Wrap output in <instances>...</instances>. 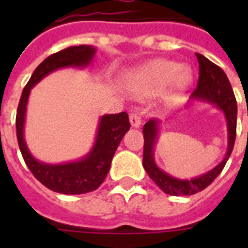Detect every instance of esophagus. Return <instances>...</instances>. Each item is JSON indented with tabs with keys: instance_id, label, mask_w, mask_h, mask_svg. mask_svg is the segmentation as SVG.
Listing matches in <instances>:
<instances>
[{
	"instance_id": "34e87169",
	"label": "esophagus",
	"mask_w": 248,
	"mask_h": 248,
	"mask_svg": "<svg viewBox=\"0 0 248 248\" xmlns=\"http://www.w3.org/2000/svg\"><path fill=\"white\" fill-rule=\"evenodd\" d=\"M130 124H131L132 127H139L141 124V117L138 113H131L130 114Z\"/></svg>"
}]
</instances>
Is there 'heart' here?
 Returning <instances> with one entry per match:
<instances>
[{
	"label": "heart",
	"instance_id": "b5f03b06",
	"mask_svg": "<svg viewBox=\"0 0 248 248\" xmlns=\"http://www.w3.org/2000/svg\"><path fill=\"white\" fill-rule=\"evenodd\" d=\"M192 83V72L188 67L172 60L158 59L145 64L126 75L124 89L135 97H149L165 91L166 100H175Z\"/></svg>",
	"mask_w": 248,
	"mask_h": 248
}]
</instances>
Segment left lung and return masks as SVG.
I'll return each mask as SVG.
<instances>
[{"instance_id": "1", "label": "left lung", "mask_w": 248, "mask_h": 248, "mask_svg": "<svg viewBox=\"0 0 248 248\" xmlns=\"http://www.w3.org/2000/svg\"><path fill=\"white\" fill-rule=\"evenodd\" d=\"M196 56L200 63V78H198L197 89L190 95V100L186 107L193 101H202V103L215 105L216 108H219L224 113L228 128V151L223 161L206 173L193 177L190 180L177 179L162 171L155 165V145L158 138L159 126L162 122L155 118L148 121L143 127V166L152 180L158 185L162 192L170 196H192L207 188L223 171L224 166L231 157L234 147L235 131H237V101L231 82L221 68L201 54H196Z\"/></svg>"}]
</instances>
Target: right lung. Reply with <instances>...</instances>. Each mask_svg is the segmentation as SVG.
I'll use <instances>...</instances> for the list:
<instances>
[{
    "label": "right lung",
    "mask_w": 248,
    "mask_h": 248,
    "mask_svg": "<svg viewBox=\"0 0 248 248\" xmlns=\"http://www.w3.org/2000/svg\"><path fill=\"white\" fill-rule=\"evenodd\" d=\"M96 48L89 45H79L55 52L42 62L33 72L32 77L21 93L16 112V138L21 155L37 180L46 188L63 194H83L100 186L110 169V163L124 134L130 130L126 112L104 114L99 121L96 138L91 151L78 161L59 165L41 162L29 152L24 139L25 112L31 90L46 76L60 68L87 67Z\"/></svg>",
    "instance_id": "right-lung-1"
}]
</instances>
